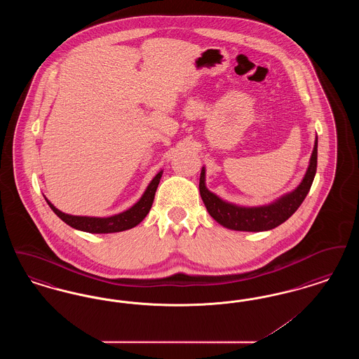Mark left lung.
Wrapping results in <instances>:
<instances>
[{"instance_id": "obj_1", "label": "left lung", "mask_w": 359, "mask_h": 359, "mask_svg": "<svg viewBox=\"0 0 359 359\" xmlns=\"http://www.w3.org/2000/svg\"><path fill=\"white\" fill-rule=\"evenodd\" d=\"M318 165V137L309 158L307 172L302 183L290 194L283 195L271 205L243 207L224 202L205 187V167L201 172L199 191L208 214L223 227L237 231H266L285 222L300 207L312 186Z\"/></svg>"}]
</instances>
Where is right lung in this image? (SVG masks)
<instances>
[{
  "label": "right lung",
  "instance_id": "1",
  "mask_svg": "<svg viewBox=\"0 0 359 359\" xmlns=\"http://www.w3.org/2000/svg\"><path fill=\"white\" fill-rule=\"evenodd\" d=\"M163 171L158 172L152 182L149 183V186L145 189V192L142 194V196L140 198V201L136 205H132L129 210L107 217V218H98V217H79V215H69L66 212H62L60 210H57L51 202L46 198L47 203L51 207L52 211L63 221L67 223L71 227L86 231V233H94V234H107V233H118L123 230H129L132 227L137 226L141 222L147 214L149 212L152 203H154V194L157 186L160 183Z\"/></svg>",
  "mask_w": 359,
  "mask_h": 359
}]
</instances>
